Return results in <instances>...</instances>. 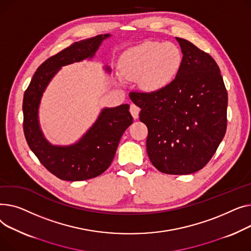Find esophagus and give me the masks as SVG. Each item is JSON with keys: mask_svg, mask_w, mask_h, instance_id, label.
Listing matches in <instances>:
<instances>
[{"mask_svg": "<svg viewBox=\"0 0 251 251\" xmlns=\"http://www.w3.org/2000/svg\"><path fill=\"white\" fill-rule=\"evenodd\" d=\"M129 111L132 115V117H134L135 120H137L139 117V112H140V107L137 106L136 104H130L129 106Z\"/></svg>", "mask_w": 251, "mask_h": 251, "instance_id": "34e87169", "label": "esophagus"}]
</instances>
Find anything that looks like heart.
<instances>
[{
	"label": "heart",
	"mask_w": 251,
	"mask_h": 251,
	"mask_svg": "<svg viewBox=\"0 0 251 251\" xmlns=\"http://www.w3.org/2000/svg\"><path fill=\"white\" fill-rule=\"evenodd\" d=\"M182 57L173 43L146 41L126 50L121 57V71L127 79H139L148 90L169 84L178 73Z\"/></svg>",
	"instance_id": "heart-1"
}]
</instances>
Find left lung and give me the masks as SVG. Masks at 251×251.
Here are the masks:
<instances>
[{"instance_id": "1", "label": "left lung", "mask_w": 251, "mask_h": 251, "mask_svg": "<svg viewBox=\"0 0 251 251\" xmlns=\"http://www.w3.org/2000/svg\"><path fill=\"white\" fill-rule=\"evenodd\" d=\"M182 62L175 79L161 89L129 93L148 127L147 153L160 172L184 175L209 163L227 128L228 94L214 58L176 37Z\"/></svg>"}]
</instances>
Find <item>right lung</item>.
Segmentation results:
<instances>
[{"label": "right lung", "mask_w": 251, "mask_h": 251, "mask_svg": "<svg viewBox=\"0 0 251 251\" xmlns=\"http://www.w3.org/2000/svg\"><path fill=\"white\" fill-rule=\"evenodd\" d=\"M108 36L100 34L75 42L48 58L38 67L24 93L22 108L26 142L40 163L62 180L91 179L104 172L111 164L123 134L134 120L127 104L103 109L87 134L77 144L69 147L50 145L39 129V101L54 74L62 66L92 57L101 41Z\"/></svg>", "instance_id": "obj_1"}]
</instances>
